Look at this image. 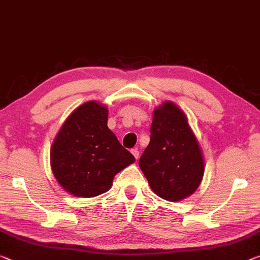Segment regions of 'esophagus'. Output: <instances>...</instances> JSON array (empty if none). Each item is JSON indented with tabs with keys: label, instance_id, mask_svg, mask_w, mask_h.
<instances>
[{
	"label": "esophagus",
	"instance_id": "esophagus-1",
	"mask_svg": "<svg viewBox=\"0 0 260 260\" xmlns=\"http://www.w3.org/2000/svg\"><path fill=\"white\" fill-rule=\"evenodd\" d=\"M131 153L134 154V157H135L136 159L139 158V151H138L137 149H133V150H131Z\"/></svg>",
	"mask_w": 260,
	"mask_h": 260
}]
</instances>
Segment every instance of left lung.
<instances>
[{
    "mask_svg": "<svg viewBox=\"0 0 260 260\" xmlns=\"http://www.w3.org/2000/svg\"><path fill=\"white\" fill-rule=\"evenodd\" d=\"M149 145L139 167L159 198L174 202L198 189L205 173L202 151L186 114L166 101L153 111Z\"/></svg>",
    "mask_w": 260,
    "mask_h": 260,
    "instance_id": "8db88e82",
    "label": "left lung"
}]
</instances>
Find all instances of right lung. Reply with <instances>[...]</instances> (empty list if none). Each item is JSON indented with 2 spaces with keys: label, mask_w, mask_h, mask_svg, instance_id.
Segmentation results:
<instances>
[{
  "label": "right lung",
  "mask_w": 260,
  "mask_h": 260,
  "mask_svg": "<svg viewBox=\"0 0 260 260\" xmlns=\"http://www.w3.org/2000/svg\"><path fill=\"white\" fill-rule=\"evenodd\" d=\"M108 108L96 101L78 107L51 147V169L63 189L78 198L106 193L119 171L135 157L107 125Z\"/></svg>",
  "instance_id": "add662e5"
}]
</instances>
